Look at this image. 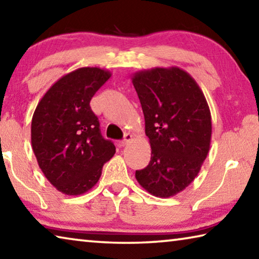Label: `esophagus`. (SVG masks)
Instances as JSON below:
<instances>
[{"instance_id":"esophagus-1","label":"esophagus","mask_w":259,"mask_h":259,"mask_svg":"<svg viewBox=\"0 0 259 259\" xmlns=\"http://www.w3.org/2000/svg\"><path fill=\"white\" fill-rule=\"evenodd\" d=\"M132 138H133V135L132 134H130V133H127V134H125V137H124V140H121V146H126V145H128V143L132 141Z\"/></svg>"}]
</instances>
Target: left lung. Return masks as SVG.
<instances>
[{
  "mask_svg": "<svg viewBox=\"0 0 259 259\" xmlns=\"http://www.w3.org/2000/svg\"><path fill=\"white\" fill-rule=\"evenodd\" d=\"M132 82L151 147L149 164L135 178L154 196H175L194 181L209 152V105L192 75L177 66L139 71Z\"/></svg>",
  "mask_w": 259,
  "mask_h": 259,
  "instance_id": "obj_1",
  "label": "left lung"
}]
</instances>
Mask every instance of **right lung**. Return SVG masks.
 <instances>
[{"label": "right lung", "instance_id": "add662e5", "mask_svg": "<svg viewBox=\"0 0 259 259\" xmlns=\"http://www.w3.org/2000/svg\"><path fill=\"white\" fill-rule=\"evenodd\" d=\"M110 77L100 67L72 71L49 88L34 111V155L50 184L65 195L77 196L94 187L116 152L112 141L102 137L90 105Z\"/></svg>", "mask_w": 259, "mask_h": 259}]
</instances>
